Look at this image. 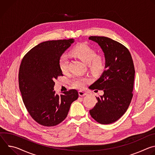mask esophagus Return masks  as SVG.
<instances>
[{"label": "esophagus", "mask_w": 155, "mask_h": 155, "mask_svg": "<svg viewBox=\"0 0 155 155\" xmlns=\"http://www.w3.org/2000/svg\"><path fill=\"white\" fill-rule=\"evenodd\" d=\"M78 94L80 96H84L85 95L87 94V93L84 91H78Z\"/></svg>", "instance_id": "esophagus-1"}]
</instances>
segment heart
<instances>
[{"label":"heart","instance_id":"obj_1","mask_svg":"<svg viewBox=\"0 0 155 155\" xmlns=\"http://www.w3.org/2000/svg\"><path fill=\"white\" fill-rule=\"evenodd\" d=\"M71 54L80 59L87 65L90 72L98 75L102 74L105 69V58L103 54H97L96 51L85 43L77 45L71 51ZM69 58L67 55L62 54L59 59V66L62 73H66L69 69ZM88 80L83 77H75L72 81V85L77 88H83Z\"/></svg>","mask_w":155,"mask_h":155}]
</instances>
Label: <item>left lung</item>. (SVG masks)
Returning <instances> with one entry per match:
<instances>
[{"instance_id":"obj_1","label":"left lung","mask_w":155,"mask_h":155,"mask_svg":"<svg viewBox=\"0 0 155 155\" xmlns=\"http://www.w3.org/2000/svg\"><path fill=\"white\" fill-rule=\"evenodd\" d=\"M99 44L104 53L106 69L92 85L91 90H103L90 114L102 124L114 123L126 112L133 96L135 69L128 49L121 43L106 37H89ZM97 90L96 91V90Z\"/></svg>"}]
</instances>
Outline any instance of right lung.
<instances>
[{
    "instance_id": "1",
    "label": "right lung",
    "mask_w": 155,
    "mask_h": 155,
    "mask_svg": "<svg viewBox=\"0 0 155 155\" xmlns=\"http://www.w3.org/2000/svg\"><path fill=\"white\" fill-rule=\"evenodd\" d=\"M73 38L43 41L22 59L18 81L25 105L31 117L44 126H54L67 117L72 103L78 97L76 90L58 95L54 80L62 76L59 59Z\"/></svg>"
}]
</instances>
